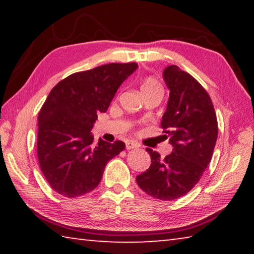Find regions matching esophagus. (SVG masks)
Returning a JSON list of instances; mask_svg holds the SVG:
<instances>
[{"instance_id": "obj_1", "label": "esophagus", "mask_w": 254, "mask_h": 254, "mask_svg": "<svg viewBox=\"0 0 254 254\" xmlns=\"http://www.w3.org/2000/svg\"><path fill=\"white\" fill-rule=\"evenodd\" d=\"M126 147L127 150H131V149H136L140 147V144L135 142V141H127L126 142Z\"/></svg>"}]
</instances>
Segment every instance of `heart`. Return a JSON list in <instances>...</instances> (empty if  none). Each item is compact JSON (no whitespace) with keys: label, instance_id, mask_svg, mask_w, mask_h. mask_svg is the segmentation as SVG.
<instances>
[{"label":"heart","instance_id":"heart-1","mask_svg":"<svg viewBox=\"0 0 254 254\" xmlns=\"http://www.w3.org/2000/svg\"><path fill=\"white\" fill-rule=\"evenodd\" d=\"M156 87H160V85H159L158 81L154 78H152V77H148V78H145L142 81V85H141V91L144 92V91H147V89H152Z\"/></svg>","mask_w":254,"mask_h":254}]
</instances>
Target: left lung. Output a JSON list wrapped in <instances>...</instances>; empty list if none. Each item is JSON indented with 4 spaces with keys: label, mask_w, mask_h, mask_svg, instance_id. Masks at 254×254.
Returning a JSON list of instances; mask_svg holds the SVG:
<instances>
[{
    "label": "left lung",
    "mask_w": 254,
    "mask_h": 254,
    "mask_svg": "<svg viewBox=\"0 0 254 254\" xmlns=\"http://www.w3.org/2000/svg\"><path fill=\"white\" fill-rule=\"evenodd\" d=\"M162 76L170 93L161 127L173 152L161 159L147 148L151 165L136 176V183L154 198L173 200L199 182L212 159L218 127L212 100L194 77L176 65L166 67Z\"/></svg>",
    "instance_id": "obj_1"
}]
</instances>
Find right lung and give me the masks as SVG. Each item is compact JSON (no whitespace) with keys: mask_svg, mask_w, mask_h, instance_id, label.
<instances>
[{"mask_svg":"<svg viewBox=\"0 0 254 254\" xmlns=\"http://www.w3.org/2000/svg\"><path fill=\"white\" fill-rule=\"evenodd\" d=\"M136 68L111 63L71 74L50 91L38 115L37 150L42 174L58 194L75 198L94 190L106 163L126 148L122 141L95 144L91 130Z\"/></svg>","mask_w":254,"mask_h":254,"instance_id":"obj_1","label":"right lung"}]
</instances>
